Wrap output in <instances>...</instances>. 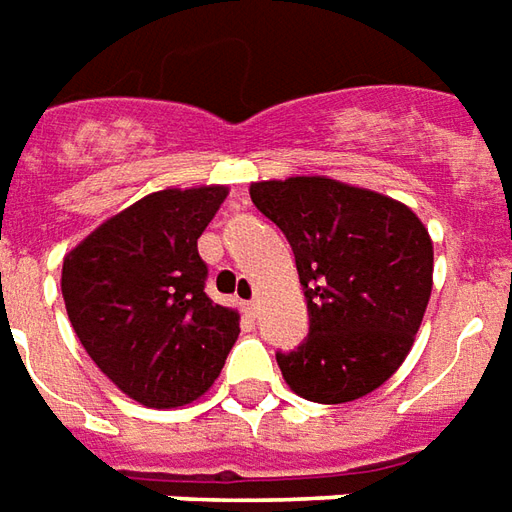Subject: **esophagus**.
Returning a JSON list of instances; mask_svg holds the SVG:
<instances>
[{
	"label": "esophagus",
	"instance_id": "obj_1",
	"mask_svg": "<svg viewBox=\"0 0 512 512\" xmlns=\"http://www.w3.org/2000/svg\"><path fill=\"white\" fill-rule=\"evenodd\" d=\"M244 313H246V316H252V318L257 316V302H255V299L244 302Z\"/></svg>",
	"mask_w": 512,
	"mask_h": 512
}]
</instances>
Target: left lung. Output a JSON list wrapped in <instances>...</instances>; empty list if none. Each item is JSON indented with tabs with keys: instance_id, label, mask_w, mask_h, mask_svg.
<instances>
[{
	"instance_id": "obj_1",
	"label": "left lung",
	"mask_w": 512,
	"mask_h": 512,
	"mask_svg": "<svg viewBox=\"0 0 512 512\" xmlns=\"http://www.w3.org/2000/svg\"><path fill=\"white\" fill-rule=\"evenodd\" d=\"M255 207L288 238L310 332L277 366L321 405L366 396L413 346L432 291V241L402 202L330 177L252 182Z\"/></svg>"
}]
</instances>
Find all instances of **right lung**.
<instances>
[{"mask_svg":"<svg viewBox=\"0 0 512 512\" xmlns=\"http://www.w3.org/2000/svg\"><path fill=\"white\" fill-rule=\"evenodd\" d=\"M224 185L166 188L107 219L63 260L77 338L119 391L146 407L199 399L238 341V313L205 293L196 241Z\"/></svg>","mask_w":512,"mask_h":512,"instance_id":"add662e5","label":"right lung"}]
</instances>
